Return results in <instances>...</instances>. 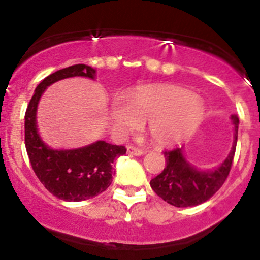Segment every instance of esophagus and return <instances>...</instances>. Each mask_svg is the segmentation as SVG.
<instances>
[{"label":"esophagus","instance_id":"1","mask_svg":"<svg viewBox=\"0 0 260 260\" xmlns=\"http://www.w3.org/2000/svg\"><path fill=\"white\" fill-rule=\"evenodd\" d=\"M127 152L129 154H133V156H142V154L145 153V149L138 148V147H135V146H128Z\"/></svg>","mask_w":260,"mask_h":260}]
</instances>
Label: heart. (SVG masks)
Segmentation results:
<instances>
[{"instance_id":"1","label":"heart","mask_w":260,"mask_h":260,"mask_svg":"<svg viewBox=\"0 0 260 260\" xmlns=\"http://www.w3.org/2000/svg\"><path fill=\"white\" fill-rule=\"evenodd\" d=\"M204 102L190 90L175 85L138 88L127 98H115L111 115L123 135L148 122L151 137L161 145L190 135L204 117Z\"/></svg>"}]
</instances>
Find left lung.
I'll use <instances>...</instances> for the list:
<instances>
[{"label":"left lung","instance_id":"8db88e82","mask_svg":"<svg viewBox=\"0 0 260 260\" xmlns=\"http://www.w3.org/2000/svg\"><path fill=\"white\" fill-rule=\"evenodd\" d=\"M234 124V142L226 159L217 169L200 171L186 161L182 148L165 151L166 167L151 180L152 190L166 203L176 208H188L205 203L226 180L234 159L238 141V115H232Z\"/></svg>","mask_w":260,"mask_h":260}]
</instances>
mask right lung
<instances>
[{"label":"right lung","instance_id":"obj_1","mask_svg":"<svg viewBox=\"0 0 260 260\" xmlns=\"http://www.w3.org/2000/svg\"><path fill=\"white\" fill-rule=\"evenodd\" d=\"M72 77L94 79L95 69L85 64L73 65L52 73L36 86L25 113V146L34 172L46 190L60 200L83 201L109 187L114 161L127 149L106 141L75 149H54L44 143L36 127L39 101L49 85Z\"/></svg>","mask_w":260,"mask_h":260}]
</instances>
